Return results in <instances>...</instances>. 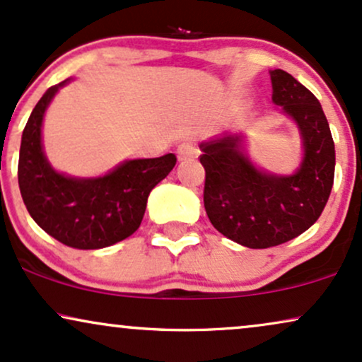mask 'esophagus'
Returning <instances> with one entry per match:
<instances>
[{
	"label": "esophagus",
	"instance_id": "34e87169",
	"mask_svg": "<svg viewBox=\"0 0 362 362\" xmlns=\"http://www.w3.org/2000/svg\"><path fill=\"white\" fill-rule=\"evenodd\" d=\"M197 153H199L197 146H195L194 143H190V141H184V143H180V145L177 146V158L180 160V162H185V160H192V158H195V156H197Z\"/></svg>",
	"mask_w": 362,
	"mask_h": 362
}]
</instances>
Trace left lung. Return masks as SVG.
<instances>
[{"label": "left lung", "mask_w": 362, "mask_h": 362, "mask_svg": "<svg viewBox=\"0 0 362 362\" xmlns=\"http://www.w3.org/2000/svg\"><path fill=\"white\" fill-rule=\"evenodd\" d=\"M273 103L297 121L303 162L290 177L268 175L241 151V138L202 143L204 207L212 226L238 245L264 250L283 245L319 219L334 184V139L319 99L288 72L272 71Z\"/></svg>", "instance_id": "1"}]
</instances>
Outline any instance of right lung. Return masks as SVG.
Here are the masks:
<instances>
[{"label": "right lung", "instance_id": "1", "mask_svg": "<svg viewBox=\"0 0 362 362\" xmlns=\"http://www.w3.org/2000/svg\"><path fill=\"white\" fill-rule=\"evenodd\" d=\"M52 86L33 107L23 129L18 184L30 216L65 246L99 250L129 238L141 224L151 189L175 167L173 153L129 160L99 178L57 173L42 150V121L59 87Z\"/></svg>", "mask_w": 362, "mask_h": 362}]
</instances>
